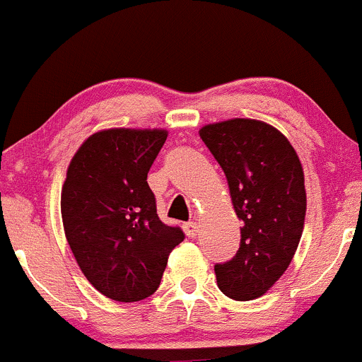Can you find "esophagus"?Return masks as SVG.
I'll return each instance as SVG.
<instances>
[{
  "label": "esophagus",
  "mask_w": 362,
  "mask_h": 362,
  "mask_svg": "<svg viewBox=\"0 0 362 362\" xmlns=\"http://www.w3.org/2000/svg\"><path fill=\"white\" fill-rule=\"evenodd\" d=\"M185 233L188 237H195L197 233H199V225H197V223H193V221L186 223V225H185Z\"/></svg>",
  "instance_id": "1"
}]
</instances>
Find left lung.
Returning a JSON list of instances; mask_svg holds the SVG:
<instances>
[{"label": "left lung", "instance_id": "1", "mask_svg": "<svg viewBox=\"0 0 362 362\" xmlns=\"http://www.w3.org/2000/svg\"><path fill=\"white\" fill-rule=\"evenodd\" d=\"M228 181L233 211L242 221L240 247L216 264L226 296H263L284 275L300 244L307 212L305 176L288 137L252 118L207 124L199 130Z\"/></svg>", "mask_w": 362, "mask_h": 362}]
</instances>
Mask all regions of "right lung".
I'll return each mask as SVG.
<instances>
[{
	"mask_svg": "<svg viewBox=\"0 0 362 362\" xmlns=\"http://www.w3.org/2000/svg\"><path fill=\"white\" fill-rule=\"evenodd\" d=\"M165 129H103L71 158L61 192L64 233L87 281L115 301H139L160 286L182 232L156 214L148 170Z\"/></svg>",
	"mask_w": 362,
	"mask_h": 362,
	"instance_id": "right-lung-1",
	"label": "right lung"
}]
</instances>
